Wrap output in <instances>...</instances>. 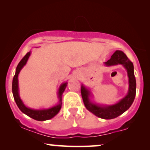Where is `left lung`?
<instances>
[{
  "mask_svg": "<svg viewBox=\"0 0 150 150\" xmlns=\"http://www.w3.org/2000/svg\"><path fill=\"white\" fill-rule=\"evenodd\" d=\"M106 66L118 64L122 65L128 72L129 88L127 95L117 103L109 106L99 105L91 102V92L85 86H81V95L86 108L98 117L104 120H111L120 116L128 109L134 102L136 95V79L134 74V66L122 51L116 50L109 60L104 63Z\"/></svg>",
  "mask_w": 150,
  "mask_h": 150,
  "instance_id": "left-lung-1",
  "label": "left lung"
}]
</instances>
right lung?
Instances as JSON below:
<instances>
[{
    "mask_svg": "<svg viewBox=\"0 0 150 150\" xmlns=\"http://www.w3.org/2000/svg\"><path fill=\"white\" fill-rule=\"evenodd\" d=\"M30 55V51L26 53L22 60L18 63L17 67H16V74L14 75L13 82H12V92H13V96L15 100V102L20 110L26 115L31 117L34 120L38 121H46L52 118L56 115L58 113L61 108L62 105V95L64 92L65 88L67 87V83H64L60 86L58 91V98H59V103L56 106L51 107L48 109H40V110H35L32 108H28L24 105L23 102L20 99L19 95V89H18V74L20 71L22 69L24 65H26L28 58Z\"/></svg>",
    "mask_w": 150,
    "mask_h": 150,
    "instance_id": "1",
    "label": "right lung"
}]
</instances>
